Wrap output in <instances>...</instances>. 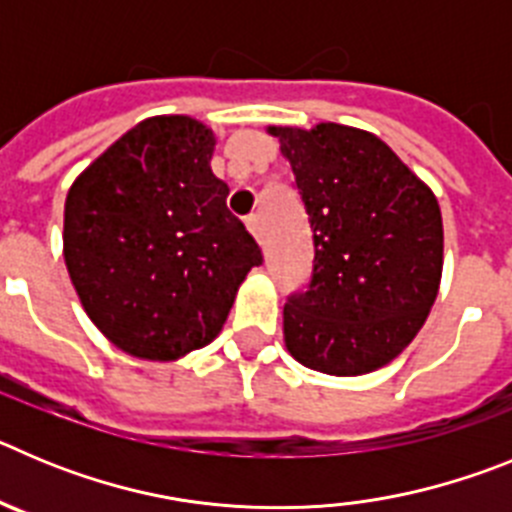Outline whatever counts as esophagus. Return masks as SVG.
<instances>
[{
    "label": "esophagus",
    "instance_id": "1",
    "mask_svg": "<svg viewBox=\"0 0 512 512\" xmlns=\"http://www.w3.org/2000/svg\"><path fill=\"white\" fill-rule=\"evenodd\" d=\"M246 225H248V230H251V235L253 238H256V241H264V225H261V217L259 215H251L246 220Z\"/></svg>",
    "mask_w": 512,
    "mask_h": 512
}]
</instances>
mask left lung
<instances>
[{
	"label": "left lung",
	"instance_id": "left-lung-1",
	"mask_svg": "<svg viewBox=\"0 0 512 512\" xmlns=\"http://www.w3.org/2000/svg\"><path fill=\"white\" fill-rule=\"evenodd\" d=\"M312 230V274L284 305L302 366L356 377L390 364L431 312L443 266L433 192L384 140L336 122L269 128Z\"/></svg>",
	"mask_w": 512,
	"mask_h": 512
}]
</instances>
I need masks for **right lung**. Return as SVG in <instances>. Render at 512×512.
Returning a JSON list of instances; mask_svg holds the SVG:
<instances>
[{"label": "right lung", "mask_w": 512, "mask_h": 512, "mask_svg": "<svg viewBox=\"0 0 512 512\" xmlns=\"http://www.w3.org/2000/svg\"><path fill=\"white\" fill-rule=\"evenodd\" d=\"M215 135L184 115L151 117L71 184L63 256L92 323L125 354L171 361L220 333L235 292L264 261L210 169Z\"/></svg>", "instance_id": "right-lung-1"}]
</instances>
